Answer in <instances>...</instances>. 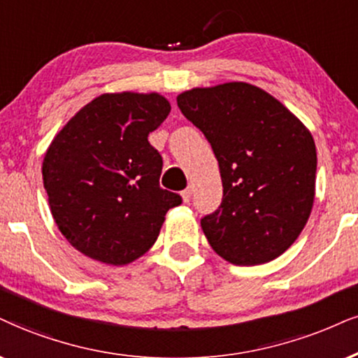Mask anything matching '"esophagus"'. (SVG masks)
<instances>
[{"label": "esophagus", "instance_id": "esophagus-1", "mask_svg": "<svg viewBox=\"0 0 358 358\" xmlns=\"http://www.w3.org/2000/svg\"><path fill=\"white\" fill-rule=\"evenodd\" d=\"M180 196H182V201L184 202H189L192 199V187H187V189H184L182 192H180Z\"/></svg>", "mask_w": 358, "mask_h": 358}]
</instances>
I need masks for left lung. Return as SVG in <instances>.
I'll return each mask as SVG.
<instances>
[{"label": "left lung", "mask_w": 358, "mask_h": 358, "mask_svg": "<svg viewBox=\"0 0 358 358\" xmlns=\"http://www.w3.org/2000/svg\"><path fill=\"white\" fill-rule=\"evenodd\" d=\"M178 106L213 145L222 204L201 220L214 252L260 266L289 249L310 217L317 151L310 131L267 91L232 81L180 92Z\"/></svg>", "instance_id": "8db88e82"}]
</instances>
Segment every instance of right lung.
I'll list each match as a JSON object with an SVG mask.
<instances>
[{
	"mask_svg": "<svg viewBox=\"0 0 358 358\" xmlns=\"http://www.w3.org/2000/svg\"><path fill=\"white\" fill-rule=\"evenodd\" d=\"M159 92H106L63 126L43 159L57 229L86 257L127 266L157 241L180 196L159 186L162 157L149 144L169 116Z\"/></svg>",
	"mask_w": 358,
	"mask_h": 358,
	"instance_id": "right-lung-1",
	"label": "right lung"
}]
</instances>
